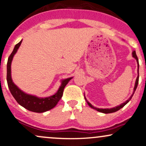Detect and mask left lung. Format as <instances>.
<instances>
[{"instance_id": "obj_1", "label": "left lung", "mask_w": 146, "mask_h": 146, "mask_svg": "<svg viewBox=\"0 0 146 146\" xmlns=\"http://www.w3.org/2000/svg\"><path fill=\"white\" fill-rule=\"evenodd\" d=\"M132 56H133V58H135V59H136V61H137V73H138V75H137V79H136V81H135V86H134V88H133V93H132V95L131 96V97L128 99V100L125 102L123 104H121V105H119V106H117L115 107V108H110V109H100V108H95V107H93L92 105H91L90 103L87 102L86 98H85V95H84V98H85V100H86V102L87 103V104L89 105V107H91V108L94 109V110H96L98 111H100V112H102V113H113V112H115L119 110L120 109L123 108L125 106L126 104H127L128 102H129L130 100H131V99L132 98V97H133L134 93H135V90H136V88L137 87V85H138V82H139V61H138V58H137V55H136V53H135V50H133V53H132Z\"/></svg>"}]
</instances>
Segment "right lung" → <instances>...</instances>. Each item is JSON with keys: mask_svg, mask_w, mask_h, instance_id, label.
Returning <instances> with one entry per match:
<instances>
[{"mask_svg": "<svg viewBox=\"0 0 146 146\" xmlns=\"http://www.w3.org/2000/svg\"><path fill=\"white\" fill-rule=\"evenodd\" d=\"M21 42H22V40H21L18 44L15 45L12 53L11 54L9 59H8L7 75L8 86H9V90L11 91L12 96L14 97L15 100L23 108L31 111L36 113L45 112L46 111L51 110L54 107L56 106V105L57 104V103L59 102V101L61 100L62 96H63V90L66 85L69 83V81L73 77H70V78L62 80L61 85L58 89L57 92L53 96L47 97V98H38L36 96H31V95L23 92L13 83L12 78H11V63H12L13 57L17 52V50L19 49Z\"/></svg>", "mask_w": 146, "mask_h": 146, "instance_id": "obj_1", "label": "right lung"}]
</instances>
